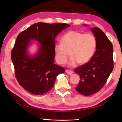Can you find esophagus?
I'll list each match as a JSON object with an SVG mask.
<instances>
[{"mask_svg":"<svg viewBox=\"0 0 122 122\" xmlns=\"http://www.w3.org/2000/svg\"><path fill=\"white\" fill-rule=\"evenodd\" d=\"M66 73L68 74H69V75H71V74H73V71H69V70H68V69H66Z\"/></svg>","mask_w":122,"mask_h":122,"instance_id":"obj_1","label":"esophagus"}]
</instances>
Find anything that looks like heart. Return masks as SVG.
Masks as SVG:
<instances>
[{"label":"heart","mask_w":122,"mask_h":122,"mask_svg":"<svg viewBox=\"0 0 122 122\" xmlns=\"http://www.w3.org/2000/svg\"><path fill=\"white\" fill-rule=\"evenodd\" d=\"M62 43L55 45V59L58 63L65 65L70 55L71 57L69 62L70 67L77 66L78 63L85 64L93 56L97 47L96 37L92 33L71 30L61 38Z\"/></svg>","instance_id":"heart-1"}]
</instances>
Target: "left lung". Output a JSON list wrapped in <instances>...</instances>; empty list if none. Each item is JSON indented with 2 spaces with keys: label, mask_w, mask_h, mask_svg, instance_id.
Wrapping results in <instances>:
<instances>
[{
  "label": "left lung",
  "mask_w": 122,
  "mask_h": 122,
  "mask_svg": "<svg viewBox=\"0 0 122 122\" xmlns=\"http://www.w3.org/2000/svg\"><path fill=\"white\" fill-rule=\"evenodd\" d=\"M92 30L97 40L95 53L88 62L75 69L80 77L75 89L86 96L94 95L103 88L114 66L112 43L101 29L94 27Z\"/></svg>",
  "instance_id": "left-lung-1"
}]
</instances>
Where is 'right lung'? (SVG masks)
<instances>
[{
    "label": "right lung",
    "mask_w": 122,
    "mask_h": 122,
    "mask_svg": "<svg viewBox=\"0 0 122 122\" xmlns=\"http://www.w3.org/2000/svg\"><path fill=\"white\" fill-rule=\"evenodd\" d=\"M70 25L67 24L37 22L18 35L11 52L14 73L20 86L36 95H44L54 85L63 67L54 64L55 37ZM31 39L41 43L39 53L30 57L26 53Z\"/></svg>",
    "instance_id": "obj_1"
}]
</instances>
